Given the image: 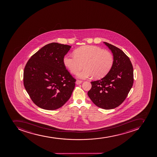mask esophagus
<instances>
[{
    "label": "esophagus",
    "mask_w": 157,
    "mask_h": 157,
    "mask_svg": "<svg viewBox=\"0 0 157 157\" xmlns=\"http://www.w3.org/2000/svg\"><path fill=\"white\" fill-rule=\"evenodd\" d=\"M82 82H83L82 81L77 80L76 81V83L77 85L80 84L82 83Z\"/></svg>",
    "instance_id": "1"
}]
</instances>
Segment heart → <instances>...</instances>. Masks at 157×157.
I'll return each instance as SVG.
<instances>
[{
    "label": "heart",
    "instance_id": "obj_1",
    "mask_svg": "<svg viewBox=\"0 0 157 157\" xmlns=\"http://www.w3.org/2000/svg\"><path fill=\"white\" fill-rule=\"evenodd\" d=\"M64 65L71 73H78L77 77L85 79L94 77L102 78L111 69L113 64V55L109 52L103 51L94 46H83L75 51V54H67L63 58Z\"/></svg>",
    "mask_w": 157,
    "mask_h": 157
}]
</instances>
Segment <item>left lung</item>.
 <instances>
[{"mask_svg": "<svg viewBox=\"0 0 157 157\" xmlns=\"http://www.w3.org/2000/svg\"><path fill=\"white\" fill-rule=\"evenodd\" d=\"M111 50L113 64L103 78L91 82L88 95L98 107L111 109L121 105L128 96L133 83V70L130 59L122 50L104 42Z\"/></svg>", "mask_w": 157, "mask_h": 157, "instance_id": "obj_1", "label": "left lung"}]
</instances>
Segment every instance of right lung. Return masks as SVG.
<instances>
[{"label":"right lung","instance_id":"add662e5","mask_svg":"<svg viewBox=\"0 0 157 157\" xmlns=\"http://www.w3.org/2000/svg\"><path fill=\"white\" fill-rule=\"evenodd\" d=\"M71 46L52 43L31 57L24 69V84L33 101L44 109H57L71 97L75 80L63 58Z\"/></svg>","mask_w":157,"mask_h":157}]
</instances>
